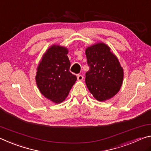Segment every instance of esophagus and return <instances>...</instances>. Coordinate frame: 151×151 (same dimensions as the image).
<instances>
[{
  "instance_id": "obj_1",
  "label": "esophagus",
  "mask_w": 151,
  "mask_h": 151,
  "mask_svg": "<svg viewBox=\"0 0 151 151\" xmlns=\"http://www.w3.org/2000/svg\"><path fill=\"white\" fill-rule=\"evenodd\" d=\"M77 78H78V81H81V80H83V76H81V75H78Z\"/></svg>"
}]
</instances>
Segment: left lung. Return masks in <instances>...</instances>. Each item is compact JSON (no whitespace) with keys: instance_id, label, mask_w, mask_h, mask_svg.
Masks as SVG:
<instances>
[{"instance_id":"left-lung-1","label":"left lung","mask_w":151,"mask_h":151,"mask_svg":"<svg viewBox=\"0 0 151 151\" xmlns=\"http://www.w3.org/2000/svg\"><path fill=\"white\" fill-rule=\"evenodd\" d=\"M90 70L86 73V83L98 101L104 102L114 97L122 85L124 70L110 47L97 43L86 49Z\"/></svg>"}]
</instances>
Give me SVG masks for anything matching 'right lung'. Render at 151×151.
Here are the masks:
<instances>
[{"mask_svg": "<svg viewBox=\"0 0 151 151\" xmlns=\"http://www.w3.org/2000/svg\"><path fill=\"white\" fill-rule=\"evenodd\" d=\"M68 52L65 47L54 44L44 53L37 68L35 80L39 92L55 104L65 100L77 80L70 71Z\"/></svg>", "mask_w": 151, "mask_h": 151, "instance_id": "1", "label": "right lung"}]
</instances>
